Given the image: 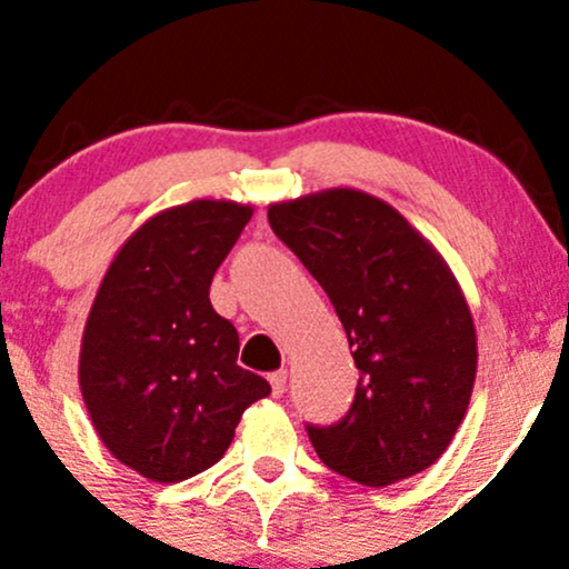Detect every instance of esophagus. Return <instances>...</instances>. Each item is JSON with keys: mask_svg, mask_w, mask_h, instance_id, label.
Wrapping results in <instances>:
<instances>
[{"mask_svg": "<svg viewBox=\"0 0 569 569\" xmlns=\"http://www.w3.org/2000/svg\"><path fill=\"white\" fill-rule=\"evenodd\" d=\"M286 380H289V372H286V370L272 372L270 383H272V395L274 397H283L286 395Z\"/></svg>", "mask_w": 569, "mask_h": 569, "instance_id": "obj_1", "label": "esophagus"}]
</instances>
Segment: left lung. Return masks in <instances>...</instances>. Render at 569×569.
I'll list each match as a JSON object with an SVG mask.
<instances>
[{
    "instance_id": "8db88e82",
    "label": "left lung",
    "mask_w": 569,
    "mask_h": 569,
    "mask_svg": "<svg viewBox=\"0 0 569 569\" xmlns=\"http://www.w3.org/2000/svg\"><path fill=\"white\" fill-rule=\"evenodd\" d=\"M267 218L327 291L359 367L342 421L308 423L318 459L372 489L432 467L465 421L478 370L476 323L451 267L365 191L274 202Z\"/></svg>"
}]
</instances>
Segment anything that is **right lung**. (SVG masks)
<instances>
[{
  "mask_svg": "<svg viewBox=\"0 0 569 569\" xmlns=\"http://www.w3.org/2000/svg\"><path fill=\"white\" fill-rule=\"evenodd\" d=\"M251 204L193 199L148 218L116 253L80 342V391L99 440L156 483L199 476L227 453L270 383L237 365L240 337L210 283Z\"/></svg>",
  "mask_w": 569,
  "mask_h": 569,
  "instance_id": "1",
  "label": "right lung"
}]
</instances>
